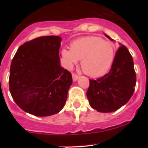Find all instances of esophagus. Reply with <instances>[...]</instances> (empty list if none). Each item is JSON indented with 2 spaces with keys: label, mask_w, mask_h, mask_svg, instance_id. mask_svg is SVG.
I'll return each instance as SVG.
<instances>
[{
  "label": "esophagus",
  "mask_w": 148,
  "mask_h": 148,
  "mask_svg": "<svg viewBox=\"0 0 148 148\" xmlns=\"http://www.w3.org/2000/svg\"><path fill=\"white\" fill-rule=\"evenodd\" d=\"M78 78H79V76H78L77 74H76L75 73H72V79H73V81H76V80L78 79Z\"/></svg>",
  "instance_id": "esophagus-1"
}]
</instances>
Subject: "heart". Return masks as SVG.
Returning <instances> with one entry per match:
<instances>
[{"label": "heart", "mask_w": 148, "mask_h": 148, "mask_svg": "<svg viewBox=\"0 0 148 148\" xmlns=\"http://www.w3.org/2000/svg\"><path fill=\"white\" fill-rule=\"evenodd\" d=\"M62 55L67 67L71 69L77 60H81L83 72L92 77L106 74L114 59L112 44L98 37H85L73 42L71 50L64 49Z\"/></svg>", "instance_id": "obj_1"}]
</instances>
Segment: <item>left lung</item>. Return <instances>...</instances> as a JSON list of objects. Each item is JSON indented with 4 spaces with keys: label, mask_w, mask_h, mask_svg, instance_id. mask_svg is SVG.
Masks as SVG:
<instances>
[{
    "label": "left lung",
    "mask_w": 148,
    "mask_h": 148,
    "mask_svg": "<svg viewBox=\"0 0 148 148\" xmlns=\"http://www.w3.org/2000/svg\"><path fill=\"white\" fill-rule=\"evenodd\" d=\"M136 82L133 58L127 47L120 45L109 72L97 80L90 79L86 92L90 105L101 113L117 111L132 97Z\"/></svg>",
    "instance_id": "8db88e82"
}]
</instances>
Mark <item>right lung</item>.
<instances>
[{"label": "right lung", "instance_id": "add662e5", "mask_svg": "<svg viewBox=\"0 0 148 148\" xmlns=\"http://www.w3.org/2000/svg\"><path fill=\"white\" fill-rule=\"evenodd\" d=\"M62 39L43 36L25 42L15 53L9 86L15 103L36 116H49L62 109L72 84L71 73L61 67Z\"/></svg>", "mask_w": 148, "mask_h": 148}]
</instances>
